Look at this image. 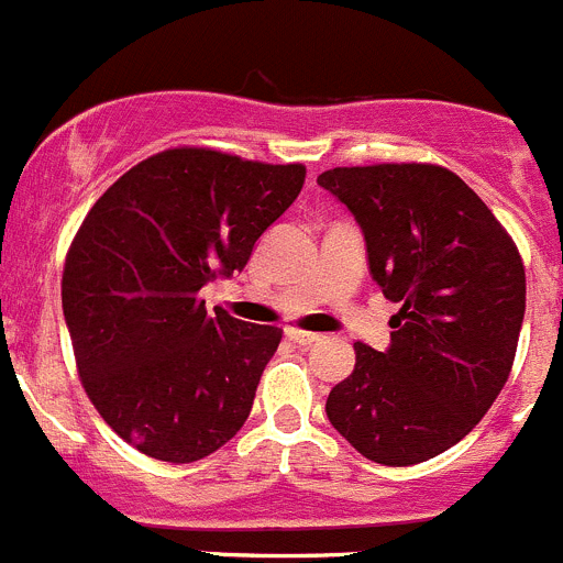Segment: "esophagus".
Instances as JSON below:
<instances>
[{
    "label": "esophagus",
    "mask_w": 563,
    "mask_h": 563,
    "mask_svg": "<svg viewBox=\"0 0 563 563\" xmlns=\"http://www.w3.org/2000/svg\"><path fill=\"white\" fill-rule=\"evenodd\" d=\"M287 338H290L292 343H298V345H312V343H318V340H321V334L303 332V329L290 327V329H287Z\"/></svg>",
    "instance_id": "1"
}]
</instances>
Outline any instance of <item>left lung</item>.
Returning a JSON list of instances; mask_svg holds the SVG:
<instances>
[{"label":"left lung","mask_w":563,"mask_h":563,"mask_svg":"<svg viewBox=\"0 0 563 563\" xmlns=\"http://www.w3.org/2000/svg\"><path fill=\"white\" fill-rule=\"evenodd\" d=\"M318 184L357 218L371 276L401 307L388 352L354 343L357 365L329 394V421L374 463L430 461L508 383L525 318L517 242L441 164L334 167Z\"/></svg>","instance_id":"1"}]
</instances>
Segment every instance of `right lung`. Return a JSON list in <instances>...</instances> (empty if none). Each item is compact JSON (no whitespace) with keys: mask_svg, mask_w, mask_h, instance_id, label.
<instances>
[{"mask_svg":"<svg viewBox=\"0 0 563 563\" xmlns=\"http://www.w3.org/2000/svg\"><path fill=\"white\" fill-rule=\"evenodd\" d=\"M307 178L211 147H169L102 192L66 251L60 298L86 396L122 441L192 463L240 432L282 329L206 312Z\"/></svg>","mask_w":563,"mask_h":563,"instance_id":"right-lung-1","label":"right lung"}]
</instances>
